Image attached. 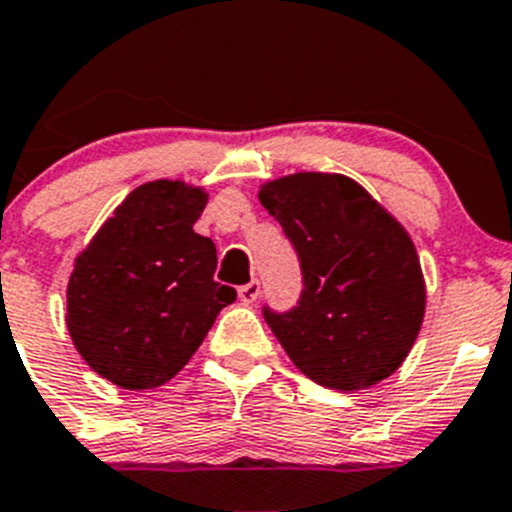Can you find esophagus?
I'll return each mask as SVG.
<instances>
[{
	"label": "esophagus",
	"mask_w": 512,
	"mask_h": 512,
	"mask_svg": "<svg viewBox=\"0 0 512 512\" xmlns=\"http://www.w3.org/2000/svg\"><path fill=\"white\" fill-rule=\"evenodd\" d=\"M257 296H260V283H257V280H252V283L239 288V301L242 303H255Z\"/></svg>",
	"instance_id": "esophagus-1"
}]
</instances>
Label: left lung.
I'll use <instances>...</instances> for the list:
<instances>
[{"label": "left lung", "instance_id": "1", "mask_svg": "<svg viewBox=\"0 0 512 512\" xmlns=\"http://www.w3.org/2000/svg\"><path fill=\"white\" fill-rule=\"evenodd\" d=\"M257 199L293 242L303 293L265 321L290 362L324 388L354 393L393 375L426 313V280L403 224L342 173L265 181Z\"/></svg>", "mask_w": 512, "mask_h": 512}]
</instances>
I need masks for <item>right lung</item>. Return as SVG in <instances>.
<instances>
[{
  "label": "right lung",
  "instance_id": "1",
  "mask_svg": "<svg viewBox=\"0 0 512 512\" xmlns=\"http://www.w3.org/2000/svg\"><path fill=\"white\" fill-rule=\"evenodd\" d=\"M206 201L204 186L142 183L73 260L68 334L112 385H165L188 365L219 311L237 301L234 288L214 280V242L193 232Z\"/></svg>",
  "mask_w": 512,
  "mask_h": 512
}]
</instances>
